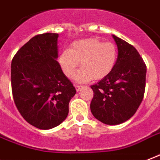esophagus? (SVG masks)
Returning a JSON list of instances; mask_svg holds the SVG:
<instances>
[{"label": "esophagus", "mask_w": 160, "mask_h": 160, "mask_svg": "<svg viewBox=\"0 0 160 160\" xmlns=\"http://www.w3.org/2000/svg\"><path fill=\"white\" fill-rule=\"evenodd\" d=\"M82 85H76V86H75V88H76L77 91H79V90L82 88Z\"/></svg>", "instance_id": "esophagus-1"}]
</instances>
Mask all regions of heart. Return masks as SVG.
Masks as SVG:
<instances>
[{
	"label": "heart",
	"mask_w": 160,
	"mask_h": 160,
	"mask_svg": "<svg viewBox=\"0 0 160 160\" xmlns=\"http://www.w3.org/2000/svg\"><path fill=\"white\" fill-rule=\"evenodd\" d=\"M114 43L104 42L97 38H88L72 43L69 50H63L58 57L62 71L68 78L73 77L81 62L82 67L76 74L77 81L88 82L106 78L114 68L118 60Z\"/></svg>",
	"instance_id": "1"
}]
</instances>
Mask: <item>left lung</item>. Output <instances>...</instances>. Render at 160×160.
<instances>
[{"label": "left lung", "instance_id": "obj_1", "mask_svg": "<svg viewBox=\"0 0 160 160\" xmlns=\"http://www.w3.org/2000/svg\"><path fill=\"white\" fill-rule=\"evenodd\" d=\"M118 50L112 71L97 84L90 108L94 117L105 124L116 125L133 117L143 101L146 65L134 47L112 36Z\"/></svg>", "mask_w": 160, "mask_h": 160}]
</instances>
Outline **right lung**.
Returning a JSON list of instances; mask_svg holds the SVG:
<instances>
[{
    "instance_id": "1",
    "label": "right lung",
    "mask_w": 160,
    "mask_h": 160,
    "mask_svg": "<svg viewBox=\"0 0 160 160\" xmlns=\"http://www.w3.org/2000/svg\"><path fill=\"white\" fill-rule=\"evenodd\" d=\"M58 33L33 37L15 54L11 66L15 104L28 123L50 129L68 114L76 89L62 71L58 58Z\"/></svg>"
}]
</instances>
